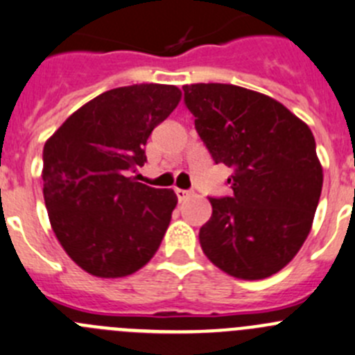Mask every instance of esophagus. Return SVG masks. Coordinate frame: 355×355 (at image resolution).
Masks as SVG:
<instances>
[{
    "label": "esophagus",
    "mask_w": 355,
    "mask_h": 355,
    "mask_svg": "<svg viewBox=\"0 0 355 355\" xmlns=\"http://www.w3.org/2000/svg\"><path fill=\"white\" fill-rule=\"evenodd\" d=\"M175 194H177L178 201H184V199H187L191 196V192L185 191V189H175Z\"/></svg>",
    "instance_id": "34e87169"
}]
</instances>
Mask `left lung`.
<instances>
[{
    "label": "left lung",
    "mask_w": 355,
    "mask_h": 355,
    "mask_svg": "<svg viewBox=\"0 0 355 355\" xmlns=\"http://www.w3.org/2000/svg\"><path fill=\"white\" fill-rule=\"evenodd\" d=\"M184 102L232 196L209 198L199 230L209 261L237 279H265L293 260L311 232L322 168L311 128L283 104L222 83L184 86Z\"/></svg>",
    "instance_id": "left-lung-1"
}]
</instances>
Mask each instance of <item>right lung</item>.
<instances>
[{"instance_id": "obj_1", "label": "right lung", "mask_w": 355, "mask_h": 355, "mask_svg": "<svg viewBox=\"0 0 355 355\" xmlns=\"http://www.w3.org/2000/svg\"><path fill=\"white\" fill-rule=\"evenodd\" d=\"M180 97L177 86L156 83L104 92L44 144L41 177L51 229L92 276H130L163 241L177 194L132 173L144 166L147 139Z\"/></svg>"}]
</instances>
